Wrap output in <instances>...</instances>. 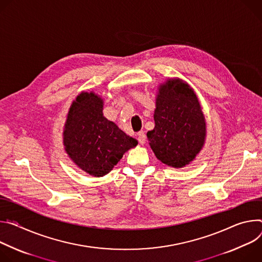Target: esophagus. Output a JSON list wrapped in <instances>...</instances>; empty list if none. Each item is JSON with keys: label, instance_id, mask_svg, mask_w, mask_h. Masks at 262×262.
<instances>
[{"label": "esophagus", "instance_id": "obj_1", "mask_svg": "<svg viewBox=\"0 0 262 262\" xmlns=\"http://www.w3.org/2000/svg\"><path fill=\"white\" fill-rule=\"evenodd\" d=\"M137 139H138L139 143H141V144L146 143V140H147V135L144 134V132H143V131H140V132H138V133H137Z\"/></svg>", "mask_w": 262, "mask_h": 262}]
</instances>
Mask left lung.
<instances>
[{
  "label": "left lung",
  "instance_id": "left-lung-1",
  "mask_svg": "<svg viewBox=\"0 0 262 262\" xmlns=\"http://www.w3.org/2000/svg\"><path fill=\"white\" fill-rule=\"evenodd\" d=\"M154 121L155 128L147 136L162 163L182 167L194 159L204 144L206 125L189 85L171 79L160 86Z\"/></svg>",
  "mask_w": 262,
  "mask_h": 262
}]
</instances>
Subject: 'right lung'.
Segmentation results:
<instances>
[{
	"instance_id": "obj_1",
	"label": "right lung",
	"mask_w": 262,
	"mask_h": 262,
	"mask_svg": "<svg viewBox=\"0 0 262 262\" xmlns=\"http://www.w3.org/2000/svg\"><path fill=\"white\" fill-rule=\"evenodd\" d=\"M63 135L69 156L95 177L108 173L138 143L105 118L103 101L94 93H82L73 102Z\"/></svg>"
}]
</instances>
